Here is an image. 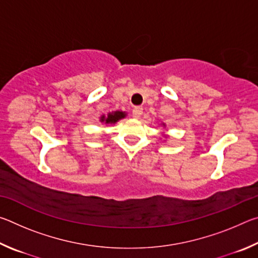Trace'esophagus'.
Returning <instances> with one entry per match:
<instances>
[{"instance_id":"1","label":"esophagus","mask_w":258,"mask_h":258,"mask_svg":"<svg viewBox=\"0 0 258 258\" xmlns=\"http://www.w3.org/2000/svg\"><path fill=\"white\" fill-rule=\"evenodd\" d=\"M142 112H143V109L141 107H135L132 111L133 117L134 118H140V116L142 115Z\"/></svg>"}]
</instances>
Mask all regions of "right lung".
Segmentation results:
<instances>
[{
  "instance_id": "right-lung-1",
  "label": "right lung",
  "mask_w": 258,
  "mask_h": 258,
  "mask_svg": "<svg viewBox=\"0 0 258 258\" xmlns=\"http://www.w3.org/2000/svg\"><path fill=\"white\" fill-rule=\"evenodd\" d=\"M126 117V113L124 111H112V112H109L107 116H101V118H100V121L101 123H106V124H115L121 118H125Z\"/></svg>"
}]
</instances>
